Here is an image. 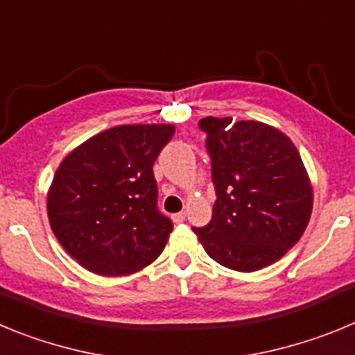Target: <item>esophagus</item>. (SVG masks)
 I'll use <instances>...</instances> for the list:
<instances>
[{"label": "esophagus", "instance_id": "obj_1", "mask_svg": "<svg viewBox=\"0 0 355 355\" xmlns=\"http://www.w3.org/2000/svg\"><path fill=\"white\" fill-rule=\"evenodd\" d=\"M172 218H174V222H175V224H181V222H184V218H187V213H184V211H181V213H175V215L172 216Z\"/></svg>", "mask_w": 355, "mask_h": 355}]
</instances>
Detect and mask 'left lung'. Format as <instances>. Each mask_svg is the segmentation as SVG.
<instances>
[{
    "label": "left lung",
    "instance_id": "obj_1",
    "mask_svg": "<svg viewBox=\"0 0 355 355\" xmlns=\"http://www.w3.org/2000/svg\"><path fill=\"white\" fill-rule=\"evenodd\" d=\"M216 200L205 227H193L211 259L254 272L281 259L311 216L313 188L286 135L258 121L205 117Z\"/></svg>",
    "mask_w": 355,
    "mask_h": 355
}]
</instances>
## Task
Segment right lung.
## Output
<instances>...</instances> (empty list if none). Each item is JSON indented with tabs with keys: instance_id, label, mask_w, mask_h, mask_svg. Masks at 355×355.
I'll use <instances>...</instances> for the list:
<instances>
[{
	"instance_id": "add662e5",
	"label": "right lung",
	"mask_w": 355,
	"mask_h": 355,
	"mask_svg": "<svg viewBox=\"0 0 355 355\" xmlns=\"http://www.w3.org/2000/svg\"><path fill=\"white\" fill-rule=\"evenodd\" d=\"M172 124H126L69 153L48 192L53 233L97 275H128L158 258L172 222L158 209L153 165Z\"/></svg>"
}]
</instances>
